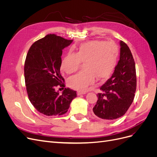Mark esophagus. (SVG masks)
<instances>
[{
	"mask_svg": "<svg viewBox=\"0 0 157 157\" xmlns=\"http://www.w3.org/2000/svg\"><path fill=\"white\" fill-rule=\"evenodd\" d=\"M86 92H80V91H78L77 92V94L78 96H80V95H84V94H86Z\"/></svg>",
	"mask_w": 157,
	"mask_h": 157,
	"instance_id": "34e87169",
	"label": "esophagus"
}]
</instances>
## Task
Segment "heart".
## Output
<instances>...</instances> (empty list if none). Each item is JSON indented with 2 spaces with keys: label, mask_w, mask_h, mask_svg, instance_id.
<instances>
[{
  "label": "heart",
  "mask_w": 157,
  "mask_h": 157,
  "mask_svg": "<svg viewBox=\"0 0 157 157\" xmlns=\"http://www.w3.org/2000/svg\"><path fill=\"white\" fill-rule=\"evenodd\" d=\"M118 55L117 45L111 42L95 40L85 42L79 46L77 54L68 53L62 60L61 71L71 74L77 71L82 62L84 70L69 79L71 87L86 91L95 82L96 77L104 78L113 72Z\"/></svg>",
  "instance_id": "1"
}]
</instances>
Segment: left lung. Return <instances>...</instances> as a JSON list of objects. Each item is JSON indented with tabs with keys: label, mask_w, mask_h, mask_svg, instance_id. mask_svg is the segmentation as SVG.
Segmentation results:
<instances>
[{
	"label": "left lung",
	"mask_w": 157,
	"mask_h": 157,
	"mask_svg": "<svg viewBox=\"0 0 157 157\" xmlns=\"http://www.w3.org/2000/svg\"><path fill=\"white\" fill-rule=\"evenodd\" d=\"M120 59L110 78L100 87L102 92L93 108L94 113L104 120L123 116L134 100L136 90L135 61L128 45L120 41Z\"/></svg>",
	"instance_id": "left-lung-1"
}]
</instances>
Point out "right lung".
Wrapping results in <instances>:
<instances>
[{"instance_id": "obj_1", "label": "right lung", "mask_w": 157, "mask_h": 157, "mask_svg": "<svg viewBox=\"0 0 157 157\" xmlns=\"http://www.w3.org/2000/svg\"><path fill=\"white\" fill-rule=\"evenodd\" d=\"M73 40L48 35L32 44L24 65L27 92L32 105L46 116H59L67 112L77 92L69 88L62 94L56 89L65 87L60 73L62 50Z\"/></svg>"}]
</instances>
